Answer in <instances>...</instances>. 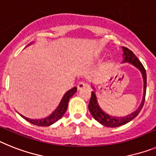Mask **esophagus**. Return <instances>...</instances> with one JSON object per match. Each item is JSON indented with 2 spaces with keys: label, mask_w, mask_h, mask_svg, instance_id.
Returning a JSON list of instances; mask_svg holds the SVG:
<instances>
[{
  "label": "esophagus",
  "mask_w": 156,
  "mask_h": 156,
  "mask_svg": "<svg viewBox=\"0 0 156 156\" xmlns=\"http://www.w3.org/2000/svg\"><path fill=\"white\" fill-rule=\"evenodd\" d=\"M88 86H89V85H88L87 83H86V82H80L78 84L77 88H78V89H84V88L88 87Z\"/></svg>",
  "instance_id": "obj_1"
}]
</instances>
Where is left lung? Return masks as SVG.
I'll return each instance as SVG.
<instances>
[{
  "label": "left lung",
  "mask_w": 156,
  "mask_h": 156,
  "mask_svg": "<svg viewBox=\"0 0 156 156\" xmlns=\"http://www.w3.org/2000/svg\"><path fill=\"white\" fill-rule=\"evenodd\" d=\"M123 50V63L125 62H129L132 63L133 66L137 67L139 70H140V72L142 74L144 79V97L143 100H142V103L140 104V107L135 111L134 112H133L132 114L129 115L125 116L122 118H117V117H112V116L108 115L106 113H104L101 108L99 107L98 104H97V97L95 95L94 92H92L91 98L89 101V110L97 122L102 124V125L108 127H118L120 126L125 125L127 122H130L132 119H134L137 115L140 113L141 111L142 108L144 104V101H145V95H146V85H147V75H146V70L144 67L143 64L140 63V61L138 59L137 57H136V55L133 54V52L131 50L129 49L126 47H122Z\"/></svg>",
  "instance_id": "8db88e82"
}]
</instances>
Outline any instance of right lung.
Segmentation results:
<instances>
[{"label":"right lung","instance_id":"obj_1","mask_svg":"<svg viewBox=\"0 0 156 156\" xmlns=\"http://www.w3.org/2000/svg\"><path fill=\"white\" fill-rule=\"evenodd\" d=\"M77 91V87H74L73 89H70L68 92L65 93V95L63 96L62 101H60V104H59V107H58L55 111L54 112H52L51 115H50L48 117L45 118V119H28V118H26L23 115H20L22 117L25 119L27 121H28L29 122L32 123L34 125L38 126H48L52 125L53 123H55V122H57L59 119H61L63 117V115H64V113L66 112L67 109V106H68V102L69 100L74 93H76Z\"/></svg>","mask_w":156,"mask_h":156}]
</instances>
